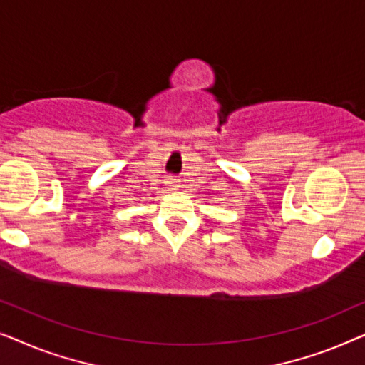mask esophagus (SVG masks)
<instances>
[{
  "instance_id": "esophagus-1",
  "label": "esophagus",
  "mask_w": 365,
  "mask_h": 365,
  "mask_svg": "<svg viewBox=\"0 0 365 365\" xmlns=\"http://www.w3.org/2000/svg\"><path fill=\"white\" fill-rule=\"evenodd\" d=\"M166 182H168V186L171 187V189H176L179 186V181H178L176 178H168Z\"/></svg>"
}]
</instances>
